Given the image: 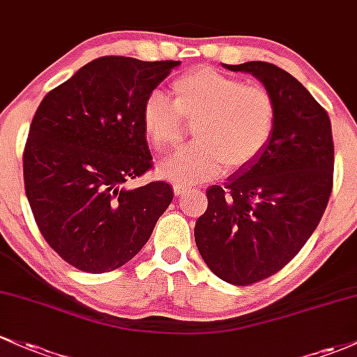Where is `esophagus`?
<instances>
[{
  "label": "esophagus",
  "instance_id": "1",
  "mask_svg": "<svg viewBox=\"0 0 357 357\" xmlns=\"http://www.w3.org/2000/svg\"><path fill=\"white\" fill-rule=\"evenodd\" d=\"M174 195H178V197H183V195H186L188 191H191V186L188 185H183V183H174Z\"/></svg>",
  "mask_w": 357,
  "mask_h": 357
}]
</instances>
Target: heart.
Returning <instances> with one entry per match:
<instances>
[{"label":"heart","instance_id":"obj_1","mask_svg":"<svg viewBox=\"0 0 357 357\" xmlns=\"http://www.w3.org/2000/svg\"><path fill=\"white\" fill-rule=\"evenodd\" d=\"M174 101L154 91L142 105L144 134L155 151L179 142L186 121H197L191 146L159 162L160 176L191 185L218 176L223 167L241 169L252 162L269 142L276 120V103L264 86L210 68L178 77L171 86Z\"/></svg>","mask_w":357,"mask_h":357}]
</instances>
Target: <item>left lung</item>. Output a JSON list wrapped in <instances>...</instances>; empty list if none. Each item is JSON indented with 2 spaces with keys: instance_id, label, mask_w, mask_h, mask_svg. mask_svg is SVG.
<instances>
[{
  "instance_id": "1",
  "label": "left lung",
  "mask_w": 357,
  "mask_h": 357,
  "mask_svg": "<svg viewBox=\"0 0 357 357\" xmlns=\"http://www.w3.org/2000/svg\"><path fill=\"white\" fill-rule=\"evenodd\" d=\"M223 68L252 74L276 103L269 142L223 186L206 190L208 208L195 225L211 273L248 287L280 271L319 225L332 191L334 142L327 112L287 70L261 61Z\"/></svg>"
}]
</instances>
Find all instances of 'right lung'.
<instances>
[{
	"label": "right lung",
	"instance_id": "add662e5",
	"mask_svg": "<svg viewBox=\"0 0 357 357\" xmlns=\"http://www.w3.org/2000/svg\"><path fill=\"white\" fill-rule=\"evenodd\" d=\"M179 64L95 59L35 112L23 152L26 198L47 244L81 271L130 261L171 205L167 183H125L152 166L142 105Z\"/></svg>",
	"mask_w": 357,
	"mask_h": 357
}]
</instances>
